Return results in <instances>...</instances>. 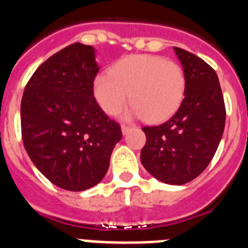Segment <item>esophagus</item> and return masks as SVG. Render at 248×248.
Masks as SVG:
<instances>
[{"label": "esophagus", "instance_id": "1", "mask_svg": "<svg viewBox=\"0 0 248 248\" xmlns=\"http://www.w3.org/2000/svg\"><path fill=\"white\" fill-rule=\"evenodd\" d=\"M121 130H122V133H124V135H126V133L131 130V126H127V124H122Z\"/></svg>", "mask_w": 248, "mask_h": 248}]
</instances>
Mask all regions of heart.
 Wrapping results in <instances>:
<instances>
[{"label": "heart", "mask_w": 248, "mask_h": 248, "mask_svg": "<svg viewBox=\"0 0 248 248\" xmlns=\"http://www.w3.org/2000/svg\"><path fill=\"white\" fill-rule=\"evenodd\" d=\"M186 75L175 61L160 56L132 55L120 60L93 81L94 98L107 115H117L128 98L132 113L150 122L171 117L186 93Z\"/></svg>", "instance_id": "heart-1"}]
</instances>
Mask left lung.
I'll use <instances>...</instances> for the list:
<instances>
[{"instance_id": "8db88e82", "label": "left lung", "mask_w": 248, "mask_h": 248, "mask_svg": "<svg viewBox=\"0 0 248 248\" xmlns=\"http://www.w3.org/2000/svg\"><path fill=\"white\" fill-rule=\"evenodd\" d=\"M173 48L186 75V93L169 121L142 128L141 162L161 182L185 185L201 175L216 154L226 108L214 68L186 49Z\"/></svg>"}]
</instances>
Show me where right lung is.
I'll return each instance as SVG.
<instances>
[{
    "label": "right lung",
    "mask_w": 248,
    "mask_h": 248,
    "mask_svg": "<svg viewBox=\"0 0 248 248\" xmlns=\"http://www.w3.org/2000/svg\"><path fill=\"white\" fill-rule=\"evenodd\" d=\"M98 70L93 47L70 45L34 71L21 101L26 152L45 177L67 191L101 182L122 137L93 97Z\"/></svg>",
    "instance_id": "1"
}]
</instances>
